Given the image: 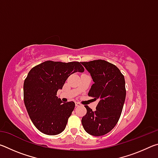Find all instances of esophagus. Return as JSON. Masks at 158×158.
<instances>
[{
  "instance_id": "obj_1",
  "label": "esophagus",
  "mask_w": 158,
  "mask_h": 158,
  "mask_svg": "<svg viewBox=\"0 0 158 158\" xmlns=\"http://www.w3.org/2000/svg\"><path fill=\"white\" fill-rule=\"evenodd\" d=\"M75 105H76V106H79L80 105H81V104H80L79 102H76Z\"/></svg>"
}]
</instances>
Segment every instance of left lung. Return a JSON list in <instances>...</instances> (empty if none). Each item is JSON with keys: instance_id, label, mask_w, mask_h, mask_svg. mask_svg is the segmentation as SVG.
Returning <instances> with one entry per match:
<instances>
[{"instance_id": "8db88e82", "label": "left lung", "mask_w": 158, "mask_h": 158, "mask_svg": "<svg viewBox=\"0 0 158 158\" xmlns=\"http://www.w3.org/2000/svg\"><path fill=\"white\" fill-rule=\"evenodd\" d=\"M81 64L94 81L88 95L99 100L95 111L85 106L87 113L81 123L90 135H105L116 126L121 115L126 96L124 76L116 65L104 60Z\"/></svg>"}]
</instances>
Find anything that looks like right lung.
I'll return each mask as SVG.
<instances>
[{"instance_id":"1","label":"right lung","mask_w":158,"mask_h":158,"mask_svg":"<svg viewBox=\"0 0 158 158\" xmlns=\"http://www.w3.org/2000/svg\"><path fill=\"white\" fill-rule=\"evenodd\" d=\"M84 71L77 61L47 60L29 72L23 83V100L31 120L41 132L56 135L65 130L75 104L63 103L56 96L57 91L72 74Z\"/></svg>"}]
</instances>
